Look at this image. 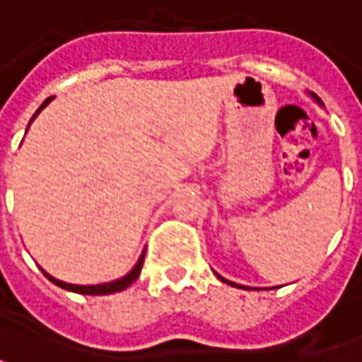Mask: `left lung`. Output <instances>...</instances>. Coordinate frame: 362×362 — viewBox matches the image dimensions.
Here are the masks:
<instances>
[{
	"label": "left lung",
	"instance_id": "obj_1",
	"mask_svg": "<svg viewBox=\"0 0 362 362\" xmlns=\"http://www.w3.org/2000/svg\"><path fill=\"white\" fill-rule=\"evenodd\" d=\"M310 96H312V98H314V100H316V103H318V104H322V100H320V98H318V96H316V95H314V93H310ZM217 277H219V279H221V281H223V283H228V285H233V287H240V288H248V291H250V287H244V285H236V283H233V281H228V279H225V277H221V275H219V273H217Z\"/></svg>",
	"mask_w": 362,
	"mask_h": 362
}]
</instances>
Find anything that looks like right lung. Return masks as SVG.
<instances>
[{
    "label": "right lung",
    "instance_id": "right-lung-1",
    "mask_svg": "<svg viewBox=\"0 0 362 362\" xmlns=\"http://www.w3.org/2000/svg\"><path fill=\"white\" fill-rule=\"evenodd\" d=\"M52 98H54V96H50V98H46V100H44L42 106H40V108L35 112V116L30 118V122H28V124H33V119H35L38 114H40V110H42V108H46V104L50 103ZM143 258H145V252H143L141 258L137 259V264L134 266V269L127 273V275H124V277H119V279H116V281H110V283H100V285H71V283H64V281L52 277L50 273H46L44 269H42V273L52 281V283H54V285L66 288V291H74V293H79V295H112V293H119V291L127 288L135 279H137V277H139V273H141V267H143Z\"/></svg>",
    "mask_w": 362,
    "mask_h": 362
}]
</instances>
